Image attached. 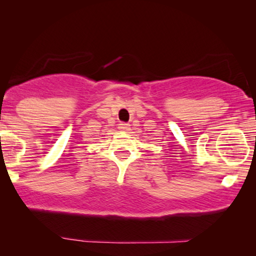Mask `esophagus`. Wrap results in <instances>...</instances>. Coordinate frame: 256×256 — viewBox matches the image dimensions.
I'll return each instance as SVG.
<instances>
[{
	"instance_id": "34e87169",
	"label": "esophagus",
	"mask_w": 256,
	"mask_h": 256,
	"mask_svg": "<svg viewBox=\"0 0 256 256\" xmlns=\"http://www.w3.org/2000/svg\"><path fill=\"white\" fill-rule=\"evenodd\" d=\"M118 128L120 130V131L128 132V131H130V124L124 123V122H120V123L118 124Z\"/></svg>"
}]
</instances>
